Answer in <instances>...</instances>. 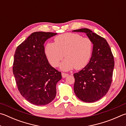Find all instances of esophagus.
<instances>
[{
    "mask_svg": "<svg viewBox=\"0 0 126 126\" xmlns=\"http://www.w3.org/2000/svg\"><path fill=\"white\" fill-rule=\"evenodd\" d=\"M62 75L63 78H65L68 76V74H67V73H62Z\"/></svg>",
    "mask_w": 126,
    "mask_h": 126,
    "instance_id": "34e87169",
    "label": "esophagus"
}]
</instances>
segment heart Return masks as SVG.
I'll use <instances>...</instances> for the list:
<instances>
[{"label":"heart","instance_id":"obj_1","mask_svg":"<svg viewBox=\"0 0 126 126\" xmlns=\"http://www.w3.org/2000/svg\"><path fill=\"white\" fill-rule=\"evenodd\" d=\"M93 43L89 37H83L78 33H67L54 38V43H47L45 54L52 66L56 67L60 61L62 70L67 71L75 68L83 69L90 61L93 53Z\"/></svg>","mask_w":126,"mask_h":126}]
</instances>
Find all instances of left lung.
Returning a JSON list of instances; mask_svg holds the SVG:
<instances>
[{
    "instance_id": "1",
    "label": "left lung",
    "mask_w": 126,
    "mask_h": 126,
    "mask_svg": "<svg viewBox=\"0 0 126 126\" xmlns=\"http://www.w3.org/2000/svg\"><path fill=\"white\" fill-rule=\"evenodd\" d=\"M73 31L85 32L93 43L92 56L89 63L74 74V93L81 101L95 102L104 96L110 88L115 65L114 57L104 38L88 29Z\"/></svg>"
}]
</instances>
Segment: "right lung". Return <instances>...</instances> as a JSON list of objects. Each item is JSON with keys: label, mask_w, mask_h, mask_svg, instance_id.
<instances>
[{"label": "right lung", "mask_w": 126, "mask_h": 126, "mask_svg": "<svg viewBox=\"0 0 126 126\" xmlns=\"http://www.w3.org/2000/svg\"><path fill=\"white\" fill-rule=\"evenodd\" d=\"M57 33L35 32L19 45L14 58L13 71L20 93L36 105L51 102L56 95L60 72L49 64L44 43Z\"/></svg>", "instance_id": "right-lung-1"}]
</instances>
